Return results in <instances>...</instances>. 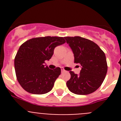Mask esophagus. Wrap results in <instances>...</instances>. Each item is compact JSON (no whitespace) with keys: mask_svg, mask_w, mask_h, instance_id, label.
Listing matches in <instances>:
<instances>
[{"mask_svg":"<svg viewBox=\"0 0 121 121\" xmlns=\"http://www.w3.org/2000/svg\"><path fill=\"white\" fill-rule=\"evenodd\" d=\"M61 71H62V73H64V72H65V70H64V68H61Z\"/></svg>","mask_w":121,"mask_h":121,"instance_id":"obj_1","label":"esophagus"}]
</instances>
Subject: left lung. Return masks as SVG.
Wrapping results in <instances>:
<instances>
[{"mask_svg": "<svg viewBox=\"0 0 121 121\" xmlns=\"http://www.w3.org/2000/svg\"><path fill=\"white\" fill-rule=\"evenodd\" d=\"M74 56V63L82 66L79 75L70 71L67 86L76 95L92 93L99 88L106 76L107 63L105 53L94 42L79 36L65 37Z\"/></svg>", "mask_w": 121, "mask_h": 121, "instance_id": "8db88e82", "label": "left lung"}]
</instances>
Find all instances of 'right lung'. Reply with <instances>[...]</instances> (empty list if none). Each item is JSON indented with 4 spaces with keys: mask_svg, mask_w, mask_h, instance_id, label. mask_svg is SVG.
<instances>
[{
    "mask_svg": "<svg viewBox=\"0 0 121 121\" xmlns=\"http://www.w3.org/2000/svg\"><path fill=\"white\" fill-rule=\"evenodd\" d=\"M65 43L63 37L45 36L26 40L19 48L14 58L17 79L27 92L42 95L52 90L61 70L45 66L51 58L55 47Z\"/></svg>",
    "mask_w": 121,
    "mask_h": 121,
    "instance_id": "add662e5",
    "label": "right lung"
}]
</instances>
